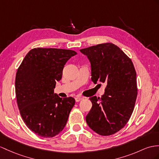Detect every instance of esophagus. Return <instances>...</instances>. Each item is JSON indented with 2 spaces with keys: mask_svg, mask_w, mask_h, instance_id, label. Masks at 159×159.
I'll use <instances>...</instances> for the list:
<instances>
[{
  "mask_svg": "<svg viewBox=\"0 0 159 159\" xmlns=\"http://www.w3.org/2000/svg\"><path fill=\"white\" fill-rule=\"evenodd\" d=\"M82 99H84V98L82 97V96H76V97L75 98V100L76 102H79V101H80V100H82Z\"/></svg>",
  "mask_w": 159,
  "mask_h": 159,
  "instance_id": "34e87169",
  "label": "esophagus"
}]
</instances>
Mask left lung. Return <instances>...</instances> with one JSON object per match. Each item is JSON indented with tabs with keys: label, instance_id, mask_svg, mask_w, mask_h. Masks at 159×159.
Returning <instances> with one entry per match:
<instances>
[{
	"label": "left lung",
	"instance_id": "left-lung-1",
	"mask_svg": "<svg viewBox=\"0 0 159 159\" xmlns=\"http://www.w3.org/2000/svg\"><path fill=\"white\" fill-rule=\"evenodd\" d=\"M80 52L90 62L92 82L107 84L101 98H90L92 107L86 117L87 124L101 135L114 134L126 125L134 109L138 89L134 64L112 43L92 46Z\"/></svg>",
	"mask_w": 159,
	"mask_h": 159
}]
</instances>
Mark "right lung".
Here are the masks:
<instances>
[{
	"label": "right lung",
	"instance_id": "obj_1",
	"mask_svg": "<svg viewBox=\"0 0 159 159\" xmlns=\"http://www.w3.org/2000/svg\"><path fill=\"white\" fill-rule=\"evenodd\" d=\"M74 50L36 48L27 54L15 77V94L21 117L28 128L43 138H52L64 129L75 104L72 97L55 93L67 61Z\"/></svg>",
	"mask_w": 159,
	"mask_h": 159
}]
</instances>
